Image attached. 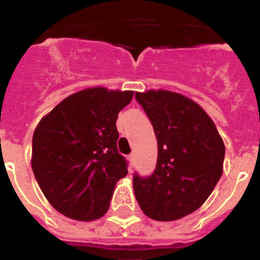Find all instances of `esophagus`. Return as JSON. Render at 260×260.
I'll return each mask as SVG.
<instances>
[{
  "instance_id": "1",
  "label": "esophagus",
  "mask_w": 260,
  "mask_h": 260,
  "mask_svg": "<svg viewBox=\"0 0 260 260\" xmlns=\"http://www.w3.org/2000/svg\"><path fill=\"white\" fill-rule=\"evenodd\" d=\"M128 160H129V171H132V165H134V155H129V156H128Z\"/></svg>"
}]
</instances>
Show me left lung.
<instances>
[{"mask_svg":"<svg viewBox=\"0 0 260 260\" xmlns=\"http://www.w3.org/2000/svg\"><path fill=\"white\" fill-rule=\"evenodd\" d=\"M135 95L158 140L156 169L148 178L135 175V197L152 220H179L213 191L221 178L225 146L213 120L189 97L165 89Z\"/></svg>","mask_w":260,"mask_h":260,"instance_id":"1","label":"left lung"}]
</instances>
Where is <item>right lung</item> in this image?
Here are the masks:
<instances>
[{
	"mask_svg": "<svg viewBox=\"0 0 260 260\" xmlns=\"http://www.w3.org/2000/svg\"><path fill=\"white\" fill-rule=\"evenodd\" d=\"M132 90H79L43 116L32 139V170L59 213L78 221L101 218L114 186L128 174L117 151L118 112Z\"/></svg>",
	"mask_w": 260,
	"mask_h": 260,
	"instance_id": "1",
	"label": "right lung"
}]
</instances>
